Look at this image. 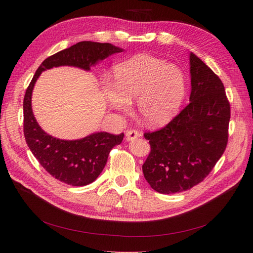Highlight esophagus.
I'll return each mask as SVG.
<instances>
[{
  "instance_id": "1",
  "label": "esophagus",
  "mask_w": 253,
  "mask_h": 253,
  "mask_svg": "<svg viewBox=\"0 0 253 253\" xmlns=\"http://www.w3.org/2000/svg\"><path fill=\"white\" fill-rule=\"evenodd\" d=\"M139 136H140L139 132H137L136 129H129V131H127L126 133V138L127 141H133V140L138 138Z\"/></svg>"
}]
</instances>
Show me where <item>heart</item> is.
<instances>
[{
	"label": "heart",
	"instance_id": "heart-1",
	"mask_svg": "<svg viewBox=\"0 0 253 253\" xmlns=\"http://www.w3.org/2000/svg\"><path fill=\"white\" fill-rule=\"evenodd\" d=\"M103 95L114 109L126 112L137 98L141 119L152 126H165L176 116L187 94L186 76L180 68L149 55L119 63L114 85L105 82Z\"/></svg>",
	"mask_w": 253,
	"mask_h": 253
}]
</instances>
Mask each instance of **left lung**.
Wrapping results in <instances>:
<instances>
[{
    "mask_svg": "<svg viewBox=\"0 0 253 253\" xmlns=\"http://www.w3.org/2000/svg\"><path fill=\"white\" fill-rule=\"evenodd\" d=\"M190 75V103L162 129L144 133L151 152L142 172L158 193H178L198 185L227 147L230 104L223 82L193 52Z\"/></svg>",
    "mask_w": 253,
    "mask_h": 253,
    "instance_id": "left-lung-1",
    "label": "left lung"
}]
</instances>
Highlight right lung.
<instances>
[{"label": "right lung", "mask_w": 253, "mask_h": 253, "mask_svg": "<svg viewBox=\"0 0 253 253\" xmlns=\"http://www.w3.org/2000/svg\"><path fill=\"white\" fill-rule=\"evenodd\" d=\"M121 51L124 49L110 43L79 42L45 59L26 89L23 102L26 143L44 169L66 185L81 187L93 182L102 172L111 150L122 142L125 135L96 132L81 139L64 140L45 133L32 108L36 81L42 72L58 66H74L88 72L99 61Z\"/></svg>", "instance_id": "add662e5"}]
</instances>
